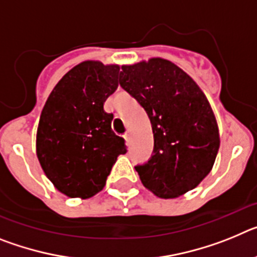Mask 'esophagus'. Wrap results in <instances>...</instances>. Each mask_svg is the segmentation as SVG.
Segmentation results:
<instances>
[{
  "mask_svg": "<svg viewBox=\"0 0 257 257\" xmlns=\"http://www.w3.org/2000/svg\"><path fill=\"white\" fill-rule=\"evenodd\" d=\"M123 138H124V140H126L127 143L130 142V139H131V133H130V131H126V133H124V135H123Z\"/></svg>",
  "mask_w": 257,
  "mask_h": 257,
  "instance_id": "34e87169",
  "label": "esophagus"
}]
</instances>
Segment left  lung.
<instances>
[{
	"mask_svg": "<svg viewBox=\"0 0 257 257\" xmlns=\"http://www.w3.org/2000/svg\"><path fill=\"white\" fill-rule=\"evenodd\" d=\"M119 85L152 123L153 156L135 166L143 185L161 198L189 192L210 174L220 147L216 118L192 77L171 61L122 65Z\"/></svg>",
	"mask_w": 257,
	"mask_h": 257,
	"instance_id": "left-lung-1",
	"label": "left lung"
}]
</instances>
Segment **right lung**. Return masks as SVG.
I'll use <instances>...</instances> for the list:
<instances>
[{"label":"right lung","mask_w":257,"mask_h":257,"mask_svg":"<svg viewBox=\"0 0 257 257\" xmlns=\"http://www.w3.org/2000/svg\"><path fill=\"white\" fill-rule=\"evenodd\" d=\"M119 65L83 61L68 72L45 104L36 151L41 167L56 189L70 198L100 192L124 139L112 130L104 103L118 87Z\"/></svg>","instance_id":"add662e5"}]
</instances>
